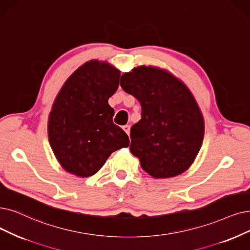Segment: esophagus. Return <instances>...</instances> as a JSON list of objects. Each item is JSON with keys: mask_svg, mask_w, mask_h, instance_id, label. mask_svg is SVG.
I'll use <instances>...</instances> for the list:
<instances>
[{"mask_svg": "<svg viewBox=\"0 0 250 250\" xmlns=\"http://www.w3.org/2000/svg\"><path fill=\"white\" fill-rule=\"evenodd\" d=\"M123 130H124L127 134H129V132H130V126H129V125H124V126H123Z\"/></svg>", "mask_w": 250, "mask_h": 250, "instance_id": "obj_1", "label": "esophagus"}]
</instances>
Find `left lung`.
I'll list each match as a JSON object with an SVG mask.
<instances>
[{
  "label": "left lung",
  "mask_w": 250,
  "mask_h": 250,
  "mask_svg": "<svg viewBox=\"0 0 250 250\" xmlns=\"http://www.w3.org/2000/svg\"><path fill=\"white\" fill-rule=\"evenodd\" d=\"M123 90L142 105L130 129V152L156 178L173 177L192 165L202 146L204 120L188 87L170 73L138 66L121 77Z\"/></svg>",
  "instance_id": "obj_1"
}]
</instances>
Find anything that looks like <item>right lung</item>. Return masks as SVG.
Returning a JSON list of instances; mask_svg holds the SVG:
<instances>
[{"label": "right lung", "instance_id": "right-lung-1", "mask_svg": "<svg viewBox=\"0 0 250 250\" xmlns=\"http://www.w3.org/2000/svg\"><path fill=\"white\" fill-rule=\"evenodd\" d=\"M120 71L91 61L69 77L53 104L48 136L61 165L80 177L95 174L111 154L129 146V137L113 122L108 104L119 87Z\"/></svg>", "mask_w": 250, "mask_h": 250}]
</instances>
